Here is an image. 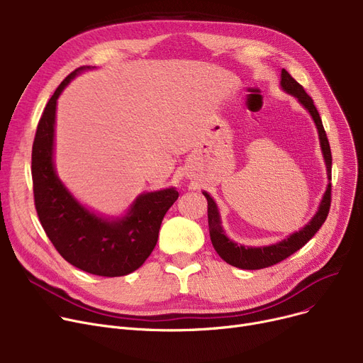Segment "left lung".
<instances>
[{
    "label": "left lung",
    "instance_id": "left-lung-1",
    "mask_svg": "<svg viewBox=\"0 0 363 363\" xmlns=\"http://www.w3.org/2000/svg\"><path fill=\"white\" fill-rule=\"evenodd\" d=\"M281 86L285 92L294 95V97L303 104V107L311 113L312 119L315 121V125H316V129L319 133L322 155H323V159H325V164H327L328 179L331 181V166H333L331 148H330V143L327 138L325 129H323L319 113L313 104V100L306 94L304 88L285 69L281 70ZM203 194L207 199L208 233H211V240H212L215 250L226 263L235 266V268L250 269V271L268 268V266L277 264L281 260L287 259L289 256L296 253L297 250H300L301 247L319 231V228L322 226L323 222H325V219L330 213V206H331V184H328L327 191L322 197V201L319 204L316 215L312 218V220L306 226L301 228L298 233H294L290 237H287L277 244H272V245L245 247V245L234 242L233 240H230L225 235V233L222 230V225H220V216H219L216 203L207 193H203Z\"/></svg>",
    "mask_w": 363,
    "mask_h": 363
}]
</instances>
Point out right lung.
Here are the masks:
<instances>
[{
	"mask_svg": "<svg viewBox=\"0 0 363 363\" xmlns=\"http://www.w3.org/2000/svg\"><path fill=\"white\" fill-rule=\"evenodd\" d=\"M89 67L73 70L59 85L38 123L32 147L33 199L38 218L65 260L92 275L123 277L155 250L162 220L179 197L175 188L145 193L119 219H104L73 199L54 169V123L57 99L66 85Z\"/></svg>",
	"mask_w": 363,
	"mask_h": 363,
	"instance_id": "1",
	"label": "right lung"
}]
</instances>
